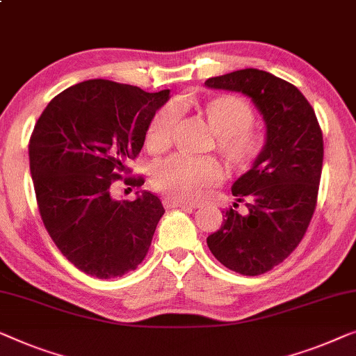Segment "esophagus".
<instances>
[{
  "instance_id": "1",
  "label": "esophagus",
  "mask_w": 356,
  "mask_h": 356,
  "mask_svg": "<svg viewBox=\"0 0 356 356\" xmlns=\"http://www.w3.org/2000/svg\"><path fill=\"white\" fill-rule=\"evenodd\" d=\"M163 204L166 208H182V209H192L193 207L192 204H188V203H185V202H179V200H174V198H164L163 200Z\"/></svg>"
}]
</instances>
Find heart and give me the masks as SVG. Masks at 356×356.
<instances>
[{
  "mask_svg": "<svg viewBox=\"0 0 356 356\" xmlns=\"http://www.w3.org/2000/svg\"><path fill=\"white\" fill-rule=\"evenodd\" d=\"M211 132L216 135V149L230 171H247L257 163L264 149V135L254 129L253 109L242 98L219 95L198 106ZM176 109L171 104L153 114L147 127L145 143L153 153L164 152L171 143ZM222 177V169L213 158H188L182 154L164 159L154 169L153 185L169 198L193 202L204 190Z\"/></svg>",
  "mask_w": 356,
  "mask_h": 356,
  "instance_id": "b5f03b06",
  "label": "heart"
}]
</instances>
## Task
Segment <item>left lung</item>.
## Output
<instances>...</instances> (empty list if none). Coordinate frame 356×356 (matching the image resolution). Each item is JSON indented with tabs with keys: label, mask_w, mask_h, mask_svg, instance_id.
I'll return each instance as SVG.
<instances>
[{
	"label": "left lung",
	"mask_w": 356,
	"mask_h": 356,
	"mask_svg": "<svg viewBox=\"0 0 356 356\" xmlns=\"http://www.w3.org/2000/svg\"><path fill=\"white\" fill-rule=\"evenodd\" d=\"M204 85L247 95L266 124L261 156L232 185L247 213L234 203L207 238L214 258L230 271L259 276L298 247L312 221L323 171L321 127L302 92L269 72L242 69Z\"/></svg>",
	"instance_id": "1"
}]
</instances>
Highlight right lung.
<instances>
[{"label":"right lung","instance_id":"right-lung-1","mask_svg":"<svg viewBox=\"0 0 356 356\" xmlns=\"http://www.w3.org/2000/svg\"><path fill=\"white\" fill-rule=\"evenodd\" d=\"M168 98L169 90L85 80L56 95L35 124L29 158L40 216L59 252L88 276L121 277L147 257L161 200L143 192L119 202L113 185H143V176H122Z\"/></svg>","mask_w":356,"mask_h":356}]
</instances>
